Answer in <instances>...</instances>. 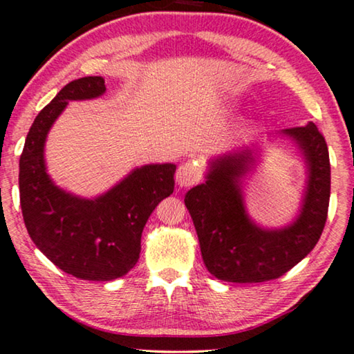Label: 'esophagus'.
Here are the masks:
<instances>
[{"instance_id":"1","label":"esophagus","mask_w":354,"mask_h":354,"mask_svg":"<svg viewBox=\"0 0 354 354\" xmlns=\"http://www.w3.org/2000/svg\"><path fill=\"white\" fill-rule=\"evenodd\" d=\"M201 167L196 161H188L185 165H182L178 167V171L176 174V180L177 185L182 188H188L196 185V183L201 180Z\"/></svg>"}]
</instances>
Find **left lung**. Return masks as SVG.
<instances>
[{
  "label": "left lung",
  "mask_w": 354,
  "mask_h": 354,
  "mask_svg": "<svg viewBox=\"0 0 354 354\" xmlns=\"http://www.w3.org/2000/svg\"><path fill=\"white\" fill-rule=\"evenodd\" d=\"M278 134L295 143L306 166V187L294 222L265 228L248 214L244 180L257 166L255 143L209 160L206 182L185 194L204 265L220 281L263 283L279 278L313 250L324 230L330 198L324 137L313 122Z\"/></svg>",
  "instance_id": "8db88e82"
}]
</instances>
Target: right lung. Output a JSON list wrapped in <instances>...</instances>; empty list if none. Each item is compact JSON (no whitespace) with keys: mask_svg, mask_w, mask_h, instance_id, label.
I'll return each mask as SVG.
<instances>
[{"mask_svg":"<svg viewBox=\"0 0 354 354\" xmlns=\"http://www.w3.org/2000/svg\"><path fill=\"white\" fill-rule=\"evenodd\" d=\"M102 76L71 81L35 118L19 162L20 207L37 248L75 278L111 281L134 268L148 217L174 192L176 165H145L97 198L57 187L46 171L44 143L71 100L105 94Z\"/></svg>","mask_w":354,"mask_h":354,"instance_id":"right-lung-1","label":"right lung"}]
</instances>
